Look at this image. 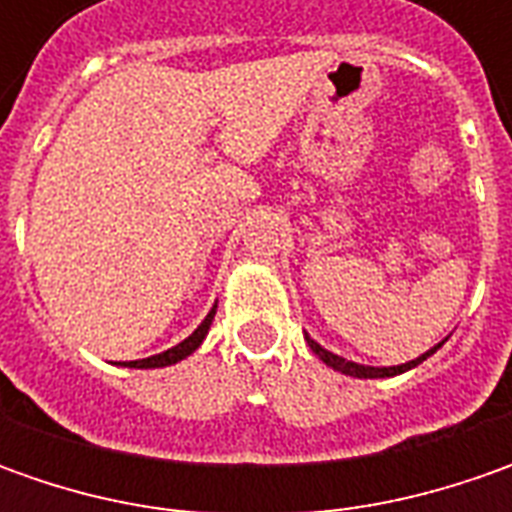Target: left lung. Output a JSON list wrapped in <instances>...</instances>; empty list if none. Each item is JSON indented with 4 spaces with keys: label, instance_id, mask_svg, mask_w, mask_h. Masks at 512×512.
Wrapping results in <instances>:
<instances>
[{
    "label": "left lung",
    "instance_id": "1",
    "mask_svg": "<svg viewBox=\"0 0 512 512\" xmlns=\"http://www.w3.org/2000/svg\"><path fill=\"white\" fill-rule=\"evenodd\" d=\"M307 344H310V350L322 359V362L327 364V367H333V370H339V373H344V376H356V379H387V376H399V373H404V370H410V367H416V364H422L427 356H433L439 347H442L444 342H439L436 347H430L427 353H422L419 359H413V362H404V364H393V367H370V364H356L350 362V359H342V356H336V353H330V350H325L319 342H313L310 336L305 333Z\"/></svg>",
    "mask_w": 512,
    "mask_h": 512
}]
</instances>
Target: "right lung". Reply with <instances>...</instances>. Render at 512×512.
Wrapping results in <instances>:
<instances>
[{
    "label": "right lung",
    "instance_id": "1",
    "mask_svg": "<svg viewBox=\"0 0 512 512\" xmlns=\"http://www.w3.org/2000/svg\"><path fill=\"white\" fill-rule=\"evenodd\" d=\"M213 316H216V305L210 307V313L205 316V322L196 327L190 336H187L185 342H179L176 347H170L165 353H156V356H148V359H139V362H125V367H139V370H150V367H168V364H176L187 359L199 344L205 342L207 330H210V322H213Z\"/></svg>",
    "mask_w": 512,
    "mask_h": 512
}]
</instances>
